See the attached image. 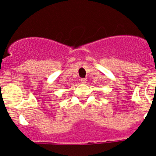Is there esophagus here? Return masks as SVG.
<instances>
[{
	"label": "esophagus",
	"mask_w": 156,
	"mask_h": 156,
	"mask_svg": "<svg viewBox=\"0 0 156 156\" xmlns=\"http://www.w3.org/2000/svg\"><path fill=\"white\" fill-rule=\"evenodd\" d=\"M87 79H84V78H82V79H80V82L82 83H87Z\"/></svg>",
	"instance_id": "esophagus-1"
}]
</instances>
